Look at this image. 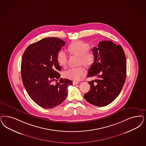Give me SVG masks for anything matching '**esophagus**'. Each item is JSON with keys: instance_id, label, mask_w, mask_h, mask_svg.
Returning a JSON list of instances; mask_svg holds the SVG:
<instances>
[{"instance_id": "1", "label": "esophagus", "mask_w": 146, "mask_h": 146, "mask_svg": "<svg viewBox=\"0 0 146 146\" xmlns=\"http://www.w3.org/2000/svg\"><path fill=\"white\" fill-rule=\"evenodd\" d=\"M78 84H79V82H78V81H73V85H75Z\"/></svg>"}]
</instances>
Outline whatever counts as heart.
<instances>
[{
    "instance_id": "obj_1",
    "label": "heart",
    "mask_w": 146,
    "mask_h": 146,
    "mask_svg": "<svg viewBox=\"0 0 146 146\" xmlns=\"http://www.w3.org/2000/svg\"><path fill=\"white\" fill-rule=\"evenodd\" d=\"M90 46L88 43L82 41L72 42L68 47V50L70 54L79 56L78 63L87 67H91L96 60V53L90 50ZM67 56L65 52L60 50L57 54V61L59 64L65 67L67 63ZM85 74V70L82 66L72 68L64 73L65 77L72 80L78 81Z\"/></svg>"
}]
</instances>
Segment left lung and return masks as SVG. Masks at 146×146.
<instances>
[{
    "label": "left lung",
    "mask_w": 146,
    "mask_h": 146,
    "mask_svg": "<svg viewBox=\"0 0 146 146\" xmlns=\"http://www.w3.org/2000/svg\"><path fill=\"white\" fill-rule=\"evenodd\" d=\"M93 50L96 53V60L87 77L96 76L98 79L88 81L90 90L84 98L94 106H106L119 96L125 84L126 56L121 46L111 41H101Z\"/></svg>",
    "instance_id": "8db88e82"
}]
</instances>
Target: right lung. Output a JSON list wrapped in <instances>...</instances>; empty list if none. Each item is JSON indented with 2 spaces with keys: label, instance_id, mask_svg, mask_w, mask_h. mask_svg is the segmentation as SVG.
Segmentation results:
<instances>
[{
  "label": "right lung",
  "instance_id": "add662e5",
  "mask_svg": "<svg viewBox=\"0 0 146 146\" xmlns=\"http://www.w3.org/2000/svg\"><path fill=\"white\" fill-rule=\"evenodd\" d=\"M66 42L59 38H45L31 44L22 58L21 73L28 94L40 107L50 109L60 105L72 81L61 78L57 54Z\"/></svg>",
  "mask_w": 146,
  "mask_h": 146
}]
</instances>
